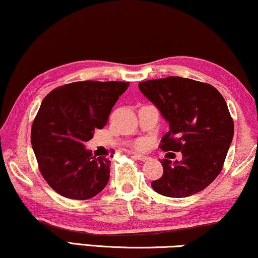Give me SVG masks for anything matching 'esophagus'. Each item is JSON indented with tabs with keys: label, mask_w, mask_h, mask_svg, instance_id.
Segmentation results:
<instances>
[{
	"label": "esophagus",
	"mask_w": 258,
	"mask_h": 258,
	"mask_svg": "<svg viewBox=\"0 0 258 258\" xmlns=\"http://www.w3.org/2000/svg\"><path fill=\"white\" fill-rule=\"evenodd\" d=\"M135 157L138 160H142V162H147L148 159H150V157L143 156V155H140V154H135Z\"/></svg>",
	"instance_id": "obj_1"
}]
</instances>
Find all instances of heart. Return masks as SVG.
<instances>
[{
    "instance_id": "obj_1",
    "label": "heart",
    "mask_w": 258,
    "mask_h": 258,
    "mask_svg": "<svg viewBox=\"0 0 258 258\" xmlns=\"http://www.w3.org/2000/svg\"><path fill=\"white\" fill-rule=\"evenodd\" d=\"M145 145H147V142L143 141V140H141V141H138L137 143H136V148H138V149H144Z\"/></svg>"
}]
</instances>
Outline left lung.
<instances>
[{"label": "left lung", "instance_id": "8db88e82", "mask_svg": "<svg viewBox=\"0 0 258 258\" xmlns=\"http://www.w3.org/2000/svg\"><path fill=\"white\" fill-rule=\"evenodd\" d=\"M138 87L169 123L160 149L182 155L180 162H160L163 175L151 187L170 198L203 191L221 172L234 136L223 96L212 85L181 77L142 81Z\"/></svg>", "mask_w": 258, "mask_h": 258}]
</instances>
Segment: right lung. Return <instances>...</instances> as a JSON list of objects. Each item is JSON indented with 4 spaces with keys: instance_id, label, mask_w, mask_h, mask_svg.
<instances>
[{
    "instance_id": "1",
    "label": "right lung",
    "mask_w": 258,
    "mask_h": 258,
    "mask_svg": "<svg viewBox=\"0 0 258 258\" xmlns=\"http://www.w3.org/2000/svg\"><path fill=\"white\" fill-rule=\"evenodd\" d=\"M123 81H78L55 88L43 100L31 128V144L40 173L62 197L87 200L106 187L110 160L93 156L85 143L102 129Z\"/></svg>"
}]
</instances>
